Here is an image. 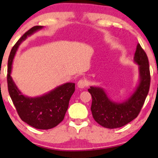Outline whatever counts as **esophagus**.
<instances>
[{
	"label": "esophagus",
	"instance_id": "1",
	"mask_svg": "<svg viewBox=\"0 0 158 158\" xmlns=\"http://www.w3.org/2000/svg\"><path fill=\"white\" fill-rule=\"evenodd\" d=\"M87 85L86 81L84 80V79H79V81L77 82V86L79 87V88H85Z\"/></svg>",
	"mask_w": 158,
	"mask_h": 158
}]
</instances>
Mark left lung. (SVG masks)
I'll return each instance as SVG.
<instances>
[{
  "label": "left lung",
  "instance_id": "obj_1",
  "mask_svg": "<svg viewBox=\"0 0 158 158\" xmlns=\"http://www.w3.org/2000/svg\"><path fill=\"white\" fill-rule=\"evenodd\" d=\"M134 62L138 65L139 81L135 90L123 102H116L108 97L102 87L90 86L91 112L97 123L107 128L124 126L138 116L147 97L150 86L149 64L146 53L137 44Z\"/></svg>",
  "mask_w": 158,
  "mask_h": 158
}]
</instances>
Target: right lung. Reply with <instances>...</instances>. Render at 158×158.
Returning <instances> with one entry per match:
<instances>
[{
	"label": "right lung",
	"mask_w": 158,
	"mask_h": 158,
	"mask_svg": "<svg viewBox=\"0 0 158 158\" xmlns=\"http://www.w3.org/2000/svg\"><path fill=\"white\" fill-rule=\"evenodd\" d=\"M43 27H32L14 45L9 56L7 83L9 94L21 119L37 129L47 130L56 127L64 119L69 101L75 91V83H64L43 95L31 97L21 93L11 77L12 62L19 46L27 37Z\"/></svg>",
	"instance_id": "1"
}]
</instances>
